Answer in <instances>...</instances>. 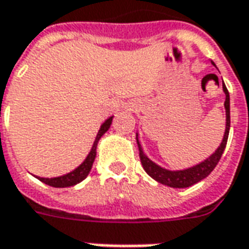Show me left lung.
<instances>
[{
	"instance_id": "1",
	"label": "left lung",
	"mask_w": 249,
	"mask_h": 249,
	"mask_svg": "<svg viewBox=\"0 0 249 249\" xmlns=\"http://www.w3.org/2000/svg\"><path fill=\"white\" fill-rule=\"evenodd\" d=\"M213 64V62H212ZM214 65V64H213ZM223 89L225 93V113H227V125H225V133L224 139L221 141V144L217 148V151L214 152L212 156H209L207 160H204L203 162H200L197 165H195L192 168H188L184 171H167L164 168L159 167L155 162L151 161L148 157L144 155V152L141 149L139 140H137V145H139V151H140V160L142 164V168L145 169V172L151 176L152 178H155L156 181L160 184L168 185V187L172 188H187L191 187L193 184L201 181L203 178L208 176L209 173L212 172L214 167L217 165L220 157L223 155V152L227 145V140H228V133H230V126H231V114H230V93L228 89L225 87V84L223 82Z\"/></svg>"
}]
</instances>
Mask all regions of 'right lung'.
I'll return each mask as SVG.
<instances>
[{
    "mask_svg": "<svg viewBox=\"0 0 249 249\" xmlns=\"http://www.w3.org/2000/svg\"><path fill=\"white\" fill-rule=\"evenodd\" d=\"M112 124V117H109L103 125H101V128L98 130L97 136H96V140L93 142V146L90 152H89V155L85 159V161L82 162L81 165L78 168H76L73 172L68 173V175H64V176H60V178H38V180H41L42 183L48 184V185H51V187L54 188H65V187H71V185H76L77 183H80L82 181L84 178H87L89 172H90V169H92L93 161H94V157H96V148H97V142L98 140L101 139V136L109 129V126Z\"/></svg>",
    "mask_w": 249,
    "mask_h": 249,
    "instance_id": "obj_1",
    "label": "right lung"
}]
</instances>
